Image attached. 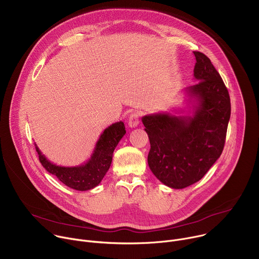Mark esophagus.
Masks as SVG:
<instances>
[{
    "label": "esophagus",
    "instance_id": "esophagus-1",
    "mask_svg": "<svg viewBox=\"0 0 259 259\" xmlns=\"http://www.w3.org/2000/svg\"><path fill=\"white\" fill-rule=\"evenodd\" d=\"M140 122V113L139 112H133L130 114L128 119V125L132 128L136 127Z\"/></svg>",
    "mask_w": 259,
    "mask_h": 259
}]
</instances>
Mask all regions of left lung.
<instances>
[{
    "label": "left lung",
    "mask_w": 259,
    "mask_h": 259,
    "mask_svg": "<svg viewBox=\"0 0 259 259\" xmlns=\"http://www.w3.org/2000/svg\"><path fill=\"white\" fill-rule=\"evenodd\" d=\"M195 78L189 88L198 97L194 117L145 116L142 123L151 150L147 163L155 176L172 189L199 181L224 151L231 117V99L219 72L202 52L194 51Z\"/></svg>",
    "instance_id": "obj_1"
}]
</instances>
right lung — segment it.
<instances>
[{"label": "right lung", "instance_id": "1", "mask_svg": "<svg viewBox=\"0 0 259 259\" xmlns=\"http://www.w3.org/2000/svg\"><path fill=\"white\" fill-rule=\"evenodd\" d=\"M125 125L118 122L110 125L101 134L96 143L95 151L91 159L79 167H59L50 163L35 146L39 160L43 167L55 175L68 188L77 191H88L100 183L112 164L113 153L121 138L125 135Z\"/></svg>", "mask_w": 259, "mask_h": 259}]
</instances>
